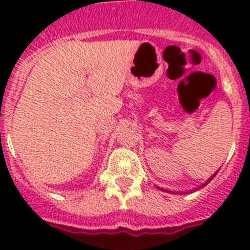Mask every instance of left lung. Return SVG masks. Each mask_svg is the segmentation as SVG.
Listing matches in <instances>:
<instances>
[{
	"instance_id": "1",
	"label": "left lung",
	"mask_w": 250,
	"mask_h": 250,
	"mask_svg": "<svg viewBox=\"0 0 250 250\" xmlns=\"http://www.w3.org/2000/svg\"><path fill=\"white\" fill-rule=\"evenodd\" d=\"M215 175H217V174H214V175H213V176H211V178H210V179H209V180H208V182H206V183H205V184H208V183H209V182H210V180H211V179H213V178H214V176H215Z\"/></svg>"
}]
</instances>
